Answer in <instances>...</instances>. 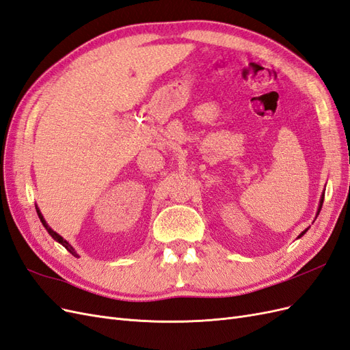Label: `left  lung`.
<instances>
[{
	"mask_svg": "<svg viewBox=\"0 0 350 350\" xmlns=\"http://www.w3.org/2000/svg\"><path fill=\"white\" fill-rule=\"evenodd\" d=\"M323 201H324V194L321 196V200H320V206H319V211H317V216H319V215H320V210H321V207H323ZM306 230H308V229H305V230L302 232V234H301V235H299L298 238H301V237H302V235L305 234V232H306Z\"/></svg>",
	"mask_w": 350,
	"mask_h": 350,
	"instance_id": "8db88e82",
	"label": "left lung"
}]
</instances>
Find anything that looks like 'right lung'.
Listing matches in <instances>:
<instances>
[{
	"label": "right lung",
	"instance_id": "obj_1",
	"mask_svg": "<svg viewBox=\"0 0 350 350\" xmlns=\"http://www.w3.org/2000/svg\"><path fill=\"white\" fill-rule=\"evenodd\" d=\"M36 211H38V216H39V219H40V221H42V225H44V226H45V229L48 230V234H49V235H51L52 238H54V239H55L57 242H59L62 247H66V248H67V251H68V252H71L74 257H79V254H77L76 251H74V248H72V247L70 245V243H68V242H67V241H66L64 238H62L61 235H58L55 230H52V229L49 228V225L46 224V220L44 219V216H42V213H40V210H39L38 207H36Z\"/></svg>",
	"mask_w": 350,
	"mask_h": 350
}]
</instances>
